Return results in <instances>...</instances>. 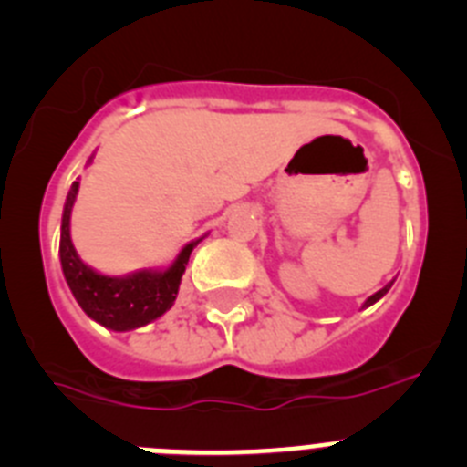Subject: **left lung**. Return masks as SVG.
<instances>
[{
	"label": "left lung",
	"mask_w": 467,
	"mask_h": 467,
	"mask_svg": "<svg viewBox=\"0 0 467 467\" xmlns=\"http://www.w3.org/2000/svg\"><path fill=\"white\" fill-rule=\"evenodd\" d=\"M390 285H393V283H388V285H386V287H383V290H379V292H377V295H372V296H369V299H367V301H365V306H372L374 301H379V299H381V296H383V295H386V292H388V290H390Z\"/></svg>",
	"instance_id": "obj_1"
}]
</instances>
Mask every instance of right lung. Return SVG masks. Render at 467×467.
I'll list each match as a JSON object with an SVG mask.
<instances>
[{"mask_svg":"<svg viewBox=\"0 0 467 467\" xmlns=\"http://www.w3.org/2000/svg\"><path fill=\"white\" fill-rule=\"evenodd\" d=\"M77 192H79V182H74L69 189L63 213V229H60V264H63L65 280L74 299L79 301L86 316L114 332L142 327L163 316L175 301L184 266L198 241L189 243L166 271H140L126 278L95 274L90 266L81 262L69 238V214H72Z\"/></svg>","mask_w":467,"mask_h":467,"instance_id":"obj_1","label":"right lung"}]
</instances>
